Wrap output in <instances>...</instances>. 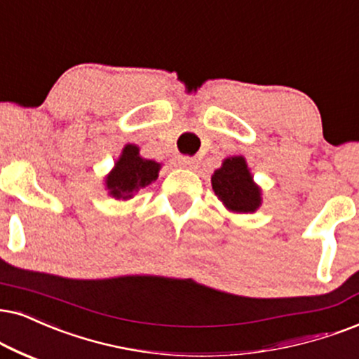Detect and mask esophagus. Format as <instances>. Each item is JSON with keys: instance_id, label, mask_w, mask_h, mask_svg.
Segmentation results:
<instances>
[{"instance_id": "obj_1", "label": "esophagus", "mask_w": 359, "mask_h": 359, "mask_svg": "<svg viewBox=\"0 0 359 359\" xmlns=\"http://www.w3.org/2000/svg\"><path fill=\"white\" fill-rule=\"evenodd\" d=\"M179 165L184 167V169H197L198 161L195 157H189V156H180L179 157Z\"/></svg>"}]
</instances>
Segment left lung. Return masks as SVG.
<instances>
[{
	"mask_svg": "<svg viewBox=\"0 0 359 359\" xmlns=\"http://www.w3.org/2000/svg\"><path fill=\"white\" fill-rule=\"evenodd\" d=\"M212 189L232 212L252 213L262 205V192L242 156L225 158L220 169L213 172Z\"/></svg>",
	"mask_w": 359,
	"mask_h": 359,
	"instance_id": "8db88e82",
	"label": "left lung"
}]
</instances>
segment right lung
Listing matches in <instances>:
<instances>
[{
    "label": "right lung",
    "instance_id": "obj_1",
    "mask_svg": "<svg viewBox=\"0 0 359 359\" xmlns=\"http://www.w3.org/2000/svg\"><path fill=\"white\" fill-rule=\"evenodd\" d=\"M161 164L156 161L140 157L139 147L134 144H127L122 149L121 157L117 158L114 169L106 177V187L109 195L116 198H133L135 192L147 187L157 179Z\"/></svg>",
    "mask_w": 359,
    "mask_h": 359
}]
</instances>
